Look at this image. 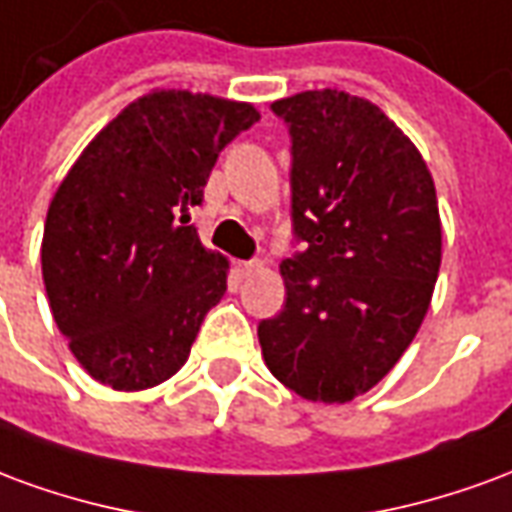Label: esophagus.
Returning <instances> with one entry per match:
<instances>
[{"mask_svg": "<svg viewBox=\"0 0 512 512\" xmlns=\"http://www.w3.org/2000/svg\"><path fill=\"white\" fill-rule=\"evenodd\" d=\"M235 268H238L241 277H252V274H257V271L263 268V263H260V260H241Z\"/></svg>", "mask_w": 512, "mask_h": 512, "instance_id": "esophagus-1", "label": "esophagus"}]
</instances>
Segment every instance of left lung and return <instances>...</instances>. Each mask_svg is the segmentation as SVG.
Instances as JSON below:
<instances>
[{"label": "left lung", "mask_w": 512, "mask_h": 512, "mask_svg": "<svg viewBox=\"0 0 512 512\" xmlns=\"http://www.w3.org/2000/svg\"><path fill=\"white\" fill-rule=\"evenodd\" d=\"M290 131L285 307L260 321L268 370L304 400L348 403L397 365L430 307L441 222L428 164L365 98L307 90L271 104Z\"/></svg>", "instance_id": "1"}]
</instances>
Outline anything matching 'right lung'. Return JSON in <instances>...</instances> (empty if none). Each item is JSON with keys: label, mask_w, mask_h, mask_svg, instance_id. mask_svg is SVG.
I'll return each mask as SVG.
<instances>
[{"label": "right lung", "mask_w": 512, "mask_h": 512, "mask_svg": "<svg viewBox=\"0 0 512 512\" xmlns=\"http://www.w3.org/2000/svg\"><path fill=\"white\" fill-rule=\"evenodd\" d=\"M260 120L252 104L156 90L76 158L46 213L43 282L54 323L101 384L175 376L227 290V260L189 224L216 158Z\"/></svg>", "instance_id": "obj_1"}]
</instances>
